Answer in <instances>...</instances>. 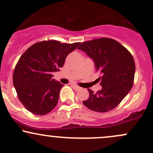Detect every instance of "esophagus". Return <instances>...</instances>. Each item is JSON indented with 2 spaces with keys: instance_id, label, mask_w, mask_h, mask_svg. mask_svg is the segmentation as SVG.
<instances>
[{
  "instance_id": "34e87169",
  "label": "esophagus",
  "mask_w": 153,
  "mask_h": 153,
  "mask_svg": "<svg viewBox=\"0 0 153 153\" xmlns=\"http://www.w3.org/2000/svg\"><path fill=\"white\" fill-rule=\"evenodd\" d=\"M71 87L73 88V89L74 90H76V91H78V90H81V88L79 86H77V85H72Z\"/></svg>"
}]
</instances>
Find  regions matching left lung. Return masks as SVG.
Returning <instances> with one entry per match:
<instances>
[{
	"label": "left lung",
	"instance_id": "1",
	"mask_svg": "<svg viewBox=\"0 0 153 153\" xmlns=\"http://www.w3.org/2000/svg\"><path fill=\"white\" fill-rule=\"evenodd\" d=\"M78 49L93 60L96 71L102 74L101 90L94 93L88 89L89 98L83 104L97 112L114 109L134 84L136 67L132 55L122 44L108 38L85 42Z\"/></svg>",
	"mask_w": 153,
	"mask_h": 153
}]
</instances>
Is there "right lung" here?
<instances>
[{
  "mask_svg": "<svg viewBox=\"0 0 153 153\" xmlns=\"http://www.w3.org/2000/svg\"><path fill=\"white\" fill-rule=\"evenodd\" d=\"M79 44L44 41L34 44L22 54L14 68L13 84L26 109L44 115L56 106L63 85L52 79V74L60 71L67 55Z\"/></svg>",
  "mask_w": 153,
  "mask_h": 153,
  "instance_id": "1",
  "label": "right lung"
}]
</instances>
